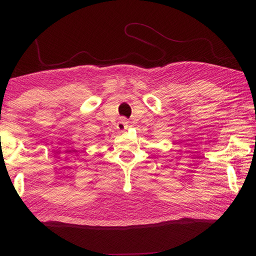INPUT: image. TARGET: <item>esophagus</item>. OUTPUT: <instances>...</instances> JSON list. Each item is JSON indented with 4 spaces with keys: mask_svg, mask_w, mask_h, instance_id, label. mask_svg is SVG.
<instances>
[{
    "mask_svg": "<svg viewBox=\"0 0 256 256\" xmlns=\"http://www.w3.org/2000/svg\"><path fill=\"white\" fill-rule=\"evenodd\" d=\"M116 128H118V131L120 132H124L125 130H128V122L125 118H122L120 120V122L118 123V125H116Z\"/></svg>",
    "mask_w": 256,
    "mask_h": 256,
    "instance_id": "esophagus-1",
    "label": "esophagus"
}]
</instances>
